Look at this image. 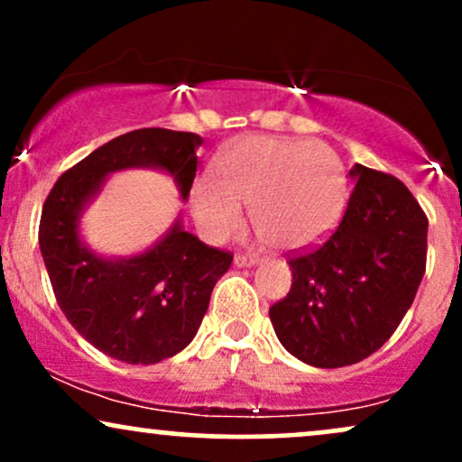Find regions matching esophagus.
Segmentation results:
<instances>
[{
    "label": "esophagus",
    "mask_w": 462,
    "mask_h": 462,
    "mask_svg": "<svg viewBox=\"0 0 462 462\" xmlns=\"http://www.w3.org/2000/svg\"><path fill=\"white\" fill-rule=\"evenodd\" d=\"M256 263H258V256H254V254H236L235 256L236 267H254Z\"/></svg>",
    "instance_id": "esophagus-1"
}]
</instances>
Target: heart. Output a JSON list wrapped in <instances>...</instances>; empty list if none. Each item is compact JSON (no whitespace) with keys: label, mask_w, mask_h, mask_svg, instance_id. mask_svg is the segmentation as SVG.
<instances>
[{"label":"heart","mask_w":462,"mask_h":462,"mask_svg":"<svg viewBox=\"0 0 462 462\" xmlns=\"http://www.w3.org/2000/svg\"><path fill=\"white\" fill-rule=\"evenodd\" d=\"M215 169L217 180L204 176L190 189V213L210 241L243 226L241 204L263 241L282 252L319 245L346 213V167L323 143L245 136L219 153Z\"/></svg>","instance_id":"obj_1"}]
</instances>
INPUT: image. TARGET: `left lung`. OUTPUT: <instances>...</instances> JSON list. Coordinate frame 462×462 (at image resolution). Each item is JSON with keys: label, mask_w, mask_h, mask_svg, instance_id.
Here are the masks:
<instances>
[{"label": "left lung", "mask_w": 462, "mask_h": 462, "mask_svg": "<svg viewBox=\"0 0 462 462\" xmlns=\"http://www.w3.org/2000/svg\"><path fill=\"white\" fill-rule=\"evenodd\" d=\"M337 232L291 258L289 295L269 309L275 337L301 363L337 369L389 341L426 272L428 219L400 180L354 164Z\"/></svg>", "instance_id": "obj_1"}]
</instances>
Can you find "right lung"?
I'll use <instances>...</instances> for the list:
<instances>
[{
	"label": "right lung",
	"mask_w": 462,
	"mask_h": 462,
	"mask_svg": "<svg viewBox=\"0 0 462 462\" xmlns=\"http://www.w3.org/2000/svg\"><path fill=\"white\" fill-rule=\"evenodd\" d=\"M201 143L193 132H128L62 173L45 199L39 245L58 306L93 347L121 363L153 365L182 352L198 334L232 254L201 243L178 215L143 252L104 256L82 238V215L108 176L125 169L167 173L187 199Z\"/></svg>",
	"instance_id": "right-lung-1"
}]
</instances>
